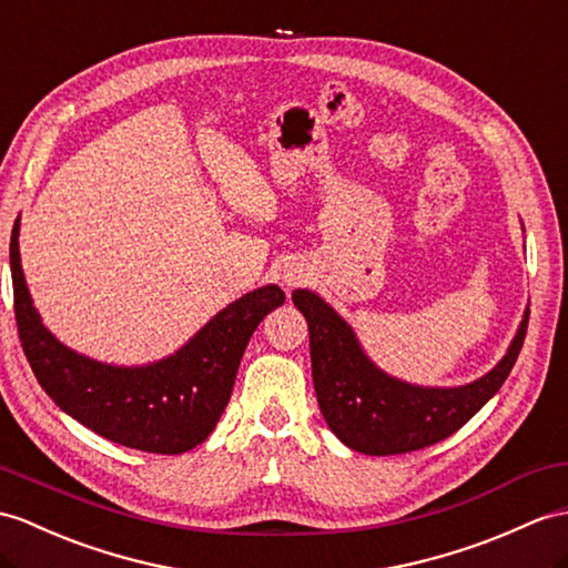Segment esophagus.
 <instances>
[{
  "label": "esophagus",
  "instance_id": "1",
  "mask_svg": "<svg viewBox=\"0 0 568 568\" xmlns=\"http://www.w3.org/2000/svg\"><path fill=\"white\" fill-rule=\"evenodd\" d=\"M303 280H306V274H303V270H296V267H288V270H284V274H282V282H284L286 288L303 284Z\"/></svg>",
  "mask_w": 568,
  "mask_h": 568
}]
</instances>
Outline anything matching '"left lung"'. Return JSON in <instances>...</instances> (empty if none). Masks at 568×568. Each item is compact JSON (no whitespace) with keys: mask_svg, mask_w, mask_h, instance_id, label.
<instances>
[{"mask_svg":"<svg viewBox=\"0 0 568 568\" xmlns=\"http://www.w3.org/2000/svg\"><path fill=\"white\" fill-rule=\"evenodd\" d=\"M294 306L311 332L313 385L323 417L344 446L366 455H397L434 446L499 393L520 354L530 311L508 352L487 376L458 388H422L388 376L364 354L352 325L308 288H296Z\"/></svg>","mask_w":568,"mask_h":568,"instance_id":"left-lung-1","label":"left lung"}]
</instances>
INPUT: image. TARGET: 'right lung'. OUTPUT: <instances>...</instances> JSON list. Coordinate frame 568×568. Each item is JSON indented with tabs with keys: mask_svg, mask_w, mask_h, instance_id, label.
<instances>
[{
	"mask_svg": "<svg viewBox=\"0 0 568 568\" xmlns=\"http://www.w3.org/2000/svg\"><path fill=\"white\" fill-rule=\"evenodd\" d=\"M13 221L9 260L13 313L26 358L52 403L113 444L178 455L200 446L224 414L243 352L262 317L280 308L276 284L229 303L185 347L146 366H113L77 354L40 321L26 286Z\"/></svg>",
	"mask_w": 568,
	"mask_h": 568,
	"instance_id": "right-lung-1",
	"label": "right lung"
}]
</instances>
